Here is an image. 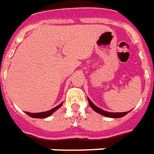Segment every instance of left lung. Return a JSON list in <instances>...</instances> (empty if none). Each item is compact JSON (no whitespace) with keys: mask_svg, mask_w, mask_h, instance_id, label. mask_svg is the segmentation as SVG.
I'll return each mask as SVG.
<instances>
[{"mask_svg":"<svg viewBox=\"0 0 154 154\" xmlns=\"http://www.w3.org/2000/svg\"><path fill=\"white\" fill-rule=\"evenodd\" d=\"M87 100H88V102H89V105H90V106L92 108V110H95L96 112L97 113L100 114V115H102L104 116H106V117H109V118H121L123 116H126L127 114L129 113V111H127V112H116V113H113V112H108V111H106V110H101L100 108L99 107H97V106H95L89 98H87Z\"/></svg>","mask_w":154,"mask_h":154,"instance_id":"left-lung-1","label":"left lung"}]
</instances>
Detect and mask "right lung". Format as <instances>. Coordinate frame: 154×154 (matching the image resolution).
I'll return each instance as SVG.
<instances>
[{
	"label": "right lung",
	"mask_w": 154,
	"mask_h": 154,
	"mask_svg": "<svg viewBox=\"0 0 154 154\" xmlns=\"http://www.w3.org/2000/svg\"><path fill=\"white\" fill-rule=\"evenodd\" d=\"M63 103L59 104L58 106H57L56 107L53 108L52 110H48V111H45V112H40V113H29V112H26V114L28 115L29 116H30L32 118H38V119H44V118H47L48 116H50L52 114L54 113V111H56L57 109H59L61 106H62Z\"/></svg>",
	"instance_id": "1"
}]
</instances>
